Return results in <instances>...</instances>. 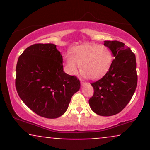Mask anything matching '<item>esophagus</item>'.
Instances as JSON below:
<instances>
[{
    "mask_svg": "<svg viewBox=\"0 0 150 150\" xmlns=\"http://www.w3.org/2000/svg\"><path fill=\"white\" fill-rule=\"evenodd\" d=\"M81 85H82V86H84V85H87V83H86L85 81H82V82H81Z\"/></svg>",
    "mask_w": 150,
    "mask_h": 150,
    "instance_id": "1",
    "label": "esophagus"
}]
</instances>
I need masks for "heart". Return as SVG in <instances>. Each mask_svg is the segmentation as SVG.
<instances>
[{
  "instance_id": "1",
  "label": "heart",
  "mask_w": 150,
  "mask_h": 150,
  "mask_svg": "<svg viewBox=\"0 0 150 150\" xmlns=\"http://www.w3.org/2000/svg\"><path fill=\"white\" fill-rule=\"evenodd\" d=\"M112 62V52L107 46L85 44L74 48L71 56H66L65 63L67 72L70 75H75L80 66L81 75L93 80L107 73Z\"/></svg>"
}]
</instances>
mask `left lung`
Instances as JSON below:
<instances>
[{"mask_svg":"<svg viewBox=\"0 0 150 150\" xmlns=\"http://www.w3.org/2000/svg\"><path fill=\"white\" fill-rule=\"evenodd\" d=\"M115 58L108 71L92 82L94 94L89 104L94 113L110 116L120 113L135 93L137 83L135 55L123 43L104 41Z\"/></svg>","mask_w":150,"mask_h":150,"instance_id":"left-lung-1","label":"left lung"}]
</instances>
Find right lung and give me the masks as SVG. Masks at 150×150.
I'll return each instance as SVG.
<instances>
[{
	"label": "right lung",
	"mask_w": 150,
	"mask_h": 150,
	"mask_svg": "<svg viewBox=\"0 0 150 150\" xmlns=\"http://www.w3.org/2000/svg\"><path fill=\"white\" fill-rule=\"evenodd\" d=\"M15 87L32 111L44 118H56L66 111L80 82L63 71V58L55 44H35L18 58Z\"/></svg>",
	"instance_id": "add662e5"
}]
</instances>
